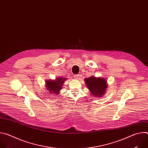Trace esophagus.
<instances>
[{"label": "esophagus", "instance_id": "obj_1", "mask_svg": "<svg viewBox=\"0 0 148 148\" xmlns=\"http://www.w3.org/2000/svg\"><path fill=\"white\" fill-rule=\"evenodd\" d=\"M74 77L75 79H78L79 78V74H76L75 75H74Z\"/></svg>", "mask_w": 148, "mask_h": 148}]
</instances>
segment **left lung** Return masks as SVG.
<instances>
[{"label": "left lung", "mask_w": 148, "mask_h": 148, "mask_svg": "<svg viewBox=\"0 0 148 148\" xmlns=\"http://www.w3.org/2000/svg\"><path fill=\"white\" fill-rule=\"evenodd\" d=\"M87 88L92 96L101 97L104 95L108 87L107 82L105 78L90 77L84 79Z\"/></svg>", "instance_id": "8db88e82"}]
</instances>
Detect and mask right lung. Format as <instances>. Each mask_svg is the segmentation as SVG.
Returning <instances> with one entry per match:
<instances>
[{
  "instance_id": "add662e5",
  "label": "right lung",
  "mask_w": 148,
  "mask_h": 148,
  "mask_svg": "<svg viewBox=\"0 0 148 148\" xmlns=\"http://www.w3.org/2000/svg\"><path fill=\"white\" fill-rule=\"evenodd\" d=\"M66 79H67L66 78L60 77L56 78L55 80L46 81V87L50 93H53V94H58L62 87L63 83Z\"/></svg>"
}]
</instances>
